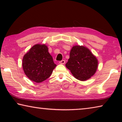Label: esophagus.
I'll return each mask as SVG.
<instances>
[{"mask_svg": "<svg viewBox=\"0 0 122 122\" xmlns=\"http://www.w3.org/2000/svg\"><path fill=\"white\" fill-rule=\"evenodd\" d=\"M65 62H66V61H65V60H61L59 62V63L60 64H62V65H64V64L65 63Z\"/></svg>", "mask_w": 122, "mask_h": 122, "instance_id": "esophagus-1", "label": "esophagus"}]
</instances>
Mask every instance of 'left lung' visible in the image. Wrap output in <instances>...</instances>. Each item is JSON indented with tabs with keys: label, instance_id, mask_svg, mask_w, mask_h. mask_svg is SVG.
<instances>
[{
	"label": "left lung",
	"instance_id": "8db88e82",
	"mask_svg": "<svg viewBox=\"0 0 122 122\" xmlns=\"http://www.w3.org/2000/svg\"><path fill=\"white\" fill-rule=\"evenodd\" d=\"M98 61L88 48L83 46L73 47L66 67L77 80L85 81L95 73Z\"/></svg>",
	"mask_w": 122,
	"mask_h": 122
}]
</instances>
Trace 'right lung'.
<instances>
[{"mask_svg": "<svg viewBox=\"0 0 122 122\" xmlns=\"http://www.w3.org/2000/svg\"><path fill=\"white\" fill-rule=\"evenodd\" d=\"M56 65L45 45H34L24 55L22 67L30 80L40 83L50 77Z\"/></svg>", "mask_w": 122, "mask_h": 122, "instance_id": "obj_1", "label": "right lung"}]
</instances>
